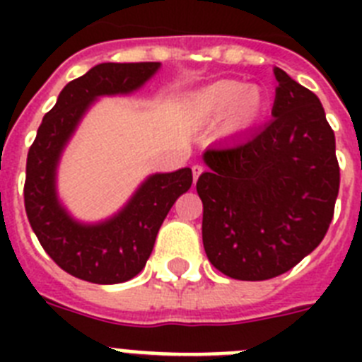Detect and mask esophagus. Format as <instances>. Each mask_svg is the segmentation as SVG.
<instances>
[{
    "instance_id": "34e87169",
    "label": "esophagus",
    "mask_w": 362,
    "mask_h": 362,
    "mask_svg": "<svg viewBox=\"0 0 362 362\" xmlns=\"http://www.w3.org/2000/svg\"><path fill=\"white\" fill-rule=\"evenodd\" d=\"M204 168L201 165H194L192 166V174H194V183H197V179H199V175L203 174Z\"/></svg>"
}]
</instances>
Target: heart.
Returning a JSON list of instances; mask_svg holds the SVG:
<instances>
[{
  "instance_id": "obj_1",
  "label": "heart",
  "mask_w": 362,
  "mask_h": 362,
  "mask_svg": "<svg viewBox=\"0 0 362 362\" xmlns=\"http://www.w3.org/2000/svg\"><path fill=\"white\" fill-rule=\"evenodd\" d=\"M268 110L267 92L239 79H219L192 92L185 101V117L192 124L219 121V136L238 137L252 132Z\"/></svg>"
}]
</instances>
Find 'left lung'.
Wrapping results in <instances>:
<instances>
[{
    "mask_svg": "<svg viewBox=\"0 0 362 362\" xmlns=\"http://www.w3.org/2000/svg\"><path fill=\"white\" fill-rule=\"evenodd\" d=\"M274 119L203 153L197 179L210 263L239 281L292 270L328 232L339 194L335 136L313 92L274 69Z\"/></svg>",
    "mask_w": 362,
    "mask_h": 362,
    "instance_id": "left-lung-1",
    "label": "left lung"
}]
</instances>
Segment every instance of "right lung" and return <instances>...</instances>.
I'll return each mask as SVG.
<instances>
[{
	"instance_id": "obj_1",
	"label": "right lung",
	"mask_w": 362,
	"mask_h": 362,
	"mask_svg": "<svg viewBox=\"0 0 362 362\" xmlns=\"http://www.w3.org/2000/svg\"><path fill=\"white\" fill-rule=\"evenodd\" d=\"M161 63H101L74 79L41 121L28 150L25 210L45 252L59 268L95 284H116L145 268L166 214L192 187L190 168L152 174L129 203L101 223L76 221L57 197L56 175L66 143L101 95L141 88Z\"/></svg>"
}]
</instances>
